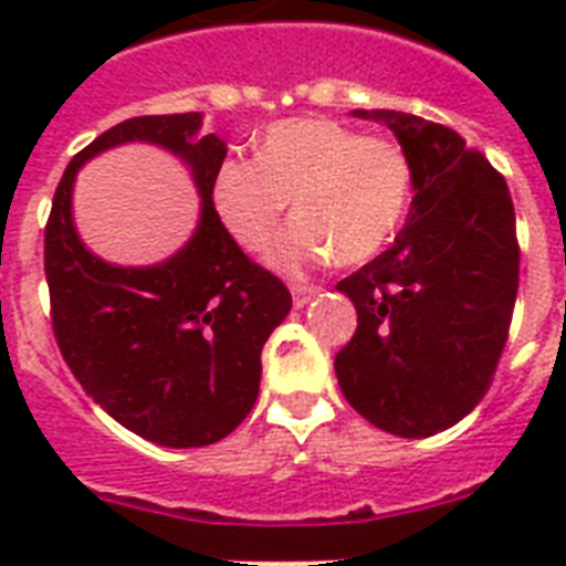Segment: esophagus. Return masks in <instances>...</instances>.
Returning <instances> with one entry per match:
<instances>
[{
    "mask_svg": "<svg viewBox=\"0 0 566 566\" xmlns=\"http://www.w3.org/2000/svg\"><path fill=\"white\" fill-rule=\"evenodd\" d=\"M291 293H293V305L302 308V305H308L311 296L317 293V287H314V284H291Z\"/></svg>",
    "mask_w": 566,
    "mask_h": 566,
    "instance_id": "34e87169",
    "label": "esophagus"
}]
</instances>
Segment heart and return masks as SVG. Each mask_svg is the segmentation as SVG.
Returning <instances> with one entry per match:
<instances>
[{
	"label": "heart",
	"instance_id": "obj_1",
	"mask_svg": "<svg viewBox=\"0 0 566 566\" xmlns=\"http://www.w3.org/2000/svg\"><path fill=\"white\" fill-rule=\"evenodd\" d=\"M411 161L396 140L358 135L335 119L275 123L255 140V158H229L213 172L222 226L247 252H261L282 226L273 264L300 273L319 261L358 266L376 258L411 202Z\"/></svg>",
	"mask_w": 566,
	"mask_h": 566
}]
</instances>
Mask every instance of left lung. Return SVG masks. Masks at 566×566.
<instances>
[{"label":"left lung","mask_w":566,"mask_h":566,"mask_svg":"<svg viewBox=\"0 0 566 566\" xmlns=\"http://www.w3.org/2000/svg\"><path fill=\"white\" fill-rule=\"evenodd\" d=\"M381 119L402 144L413 199L394 247L337 282L358 311L335 355L346 402L376 429L429 438L482 402L505 349L520 284L509 185L452 128L402 111Z\"/></svg>","instance_id":"left-lung-1"}]
</instances>
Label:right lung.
Wrapping results in <instances>:
<instances>
[{
  "label": "right lung",
  "instance_id": "add662e5",
  "mask_svg": "<svg viewBox=\"0 0 566 566\" xmlns=\"http://www.w3.org/2000/svg\"><path fill=\"white\" fill-rule=\"evenodd\" d=\"M202 114L132 117L75 155L57 181L43 240L52 332L93 402L158 447L217 443L247 420L261 385V349L291 311V291L234 243L213 208L226 158ZM146 139L191 164L203 217L189 247L155 268H114L74 234V170L102 148Z\"/></svg>",
  "mask_w": 566,
  "mask_h": 566
}]
</instances>
